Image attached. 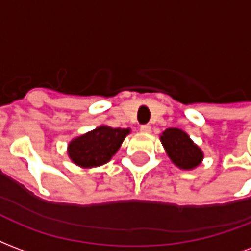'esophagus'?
<instances>
[{"label":"esophagus","instance_id":"esophagus-1","mask_svg":"<svg viewBox=\"0 0 251 251\" xmlns=\"http://www.w3.org/2000/svg\"><path fill=\"white\" fill-rule=\"evenodd\" d=\"M151 130H152L151 125H141V126H140V131H141V133H151Z\"/></svg>","mask_w":251,"mask_h":251}]
</instances>
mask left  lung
<instances>
[{
  "instance_id": "left-lung-1",
  "label": "left lung",
  "mask_w": 251,
  "mask_h": 251,
  "mask_svg": "<svg viewBox=\"0 0 251 251\" xmlns=\"http://www.w3.org/2000/svg\"><path fill=\"white\" fill-rule=\"evenodd\" d=\"M160 140L168 157L180 169H194L201 163V149L195 145L185 131L177 127H169L163 131Z\"/></svg>"
}]
</instances>
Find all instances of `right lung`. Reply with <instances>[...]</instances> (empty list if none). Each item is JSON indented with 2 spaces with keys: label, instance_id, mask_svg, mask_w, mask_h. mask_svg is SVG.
Returning <instances> with one entry per match:
<instances>
[{
  "label": "right lung",
  "instance_id": "right-lung-1",
  "mask_svg": "<svg viewBox=\"0 0 251 251\" xmlns=\"http://www.w3.org/2000/svg\"><path fill=\"white\" fill-rule=\"evenodd\" d=\"M130 129L102 125L68 144V156L72 163L82 168H93L109 163Z\"/></svg>",
  "mask_w": 251,
  "mask_h": 251
}]
</instances>
